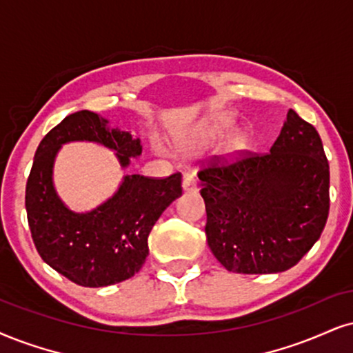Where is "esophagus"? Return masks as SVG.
<instances>
[{
    "label": "esophagus",
    "mask_w": 353,
    "mask_h": 353,
    "mask_svg": "<svg viewBox=\"0 0 353 353\" xmlns=\"http://www.w3.org/2000/svg\"><path fill=\"white\" fill-rule=\"evenodd\" d=\"M196 190H198V183L196 180H194V176L186 173L183 176V191H186V193H194Z\"/></svg>",
    "instance_id": "34e87169"
}]
</instances>
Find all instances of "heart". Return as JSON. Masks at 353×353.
<instances>
[{"label": "heart", "mask_w": 353, "mask_h": 353, "mask_svg": "<svg viewBox=\"0 0 353 353\" xmlns=\"http://www.w3.org/2000/svg\"><path fill=\"white\" fill-rule=\"evenodd\" d=\"M229 119L228 117H219V119L216 121V124L212 125V129L216 130V132H223V130H225L229 128ZM239 145H241V143H239Z\"/></svg>", "instance_id": "obj_1"}]
</instances>
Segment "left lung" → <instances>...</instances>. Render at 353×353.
<instances>
[{"label":"left lung","instance_id":"1","mask_svg":"<svg viewBox=\"0 0 353 353\" xmlns=\"http://www.w3.org/2000/svg\"><path fill=\"white\" fill-rule=\"evenodd\" d=\"M203 165L208 245L229 272H285L323 234L329 162L314 125L293 110L267 154L212 157Z\"/></svg>","mask_w":353,"mask_h":353}]
</instances>
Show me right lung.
Wrapping results in <instances>:
<instances>
[{
	"instance_id": "add662e5",
	"label": "right lung",
	"mask_w": 353,
	"mask_h": 353,
	"mask_svg": "<svg viewBox=\"0 0 353 353\" xmlns=\"http://www.w3.org/2000/svg\"><path fill=\"white\" fill-rule=\"evenodd\" d=\"M73 141L98 142L114 150L124 168L130 157L142 154V145L129 132L108 128L97 112H73L39 143L26 185L30 236L43 262L80 286H110L142 268L152 228L181 194V173L167 178L125 175L106 203L90 212H75L62 203L52 181L57 152Z\"/></svg>"
}]
</instances>
